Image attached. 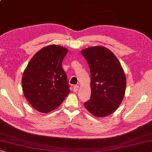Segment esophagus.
Listing matches in <instances>:
<instances>
[{
	"label": "esophagus",
	"mask_w": 152,
	"mask_h": 152,
	"mask_svg": "<svg viewBox=\"0 0 152 152\" xmlns=\"http://www.w3.org/2000/svg\"><path fill=\"white\" fill-rule=\"evenodd\" d=\"M78 89H79V86H78V85H75V86L73 87V90H74V91L75 92H76L77 91H78Z\"/></svg>",
	"instance_id": "esophagus-1"
}]
</instances>
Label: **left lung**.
Segmentation results:
<instances>
[{"mask_svg":"<svg viewBox=\"0 0 152 152\" xmlns=\"http://www.w3.org/2000/svg\"><path fill=\"white\" fill-rule=\"evenodd\" d=\"M91 71V96L84 107L94 116L106 117L119 107L125 96L126 77L119 61L103 46L81 51Z\"/></svg>","mask_w":152,"mask_h":152,"instance_id":"left-lung-1","label":"left lung"}]
</instances>
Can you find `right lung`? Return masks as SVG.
Here are the masks:
<instances>
[{"mask_svg": "<svg viewBox=\"0 0 152 152\" xmlns=\"http://www.w3.org/2000/svg\"><path fill=\"white\" fill-rule=\"evenodd\" d=\"M68 49L50 45L37 51L23 74L25 97L35 110L47 113L62 103L70 92L67 75L61 67Z\"/></svg>", "mask_w": 152, "mask_h": 152, "instance_id": "1", "label": "right lung"}]
</instances>
